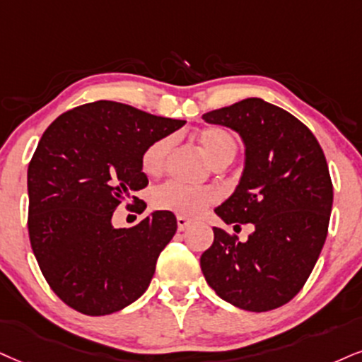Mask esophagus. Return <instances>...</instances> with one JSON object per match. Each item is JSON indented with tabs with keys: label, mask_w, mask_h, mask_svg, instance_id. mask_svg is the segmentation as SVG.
Returning a JSON list of instances; mask_svg holds the SVG:
<instances>
[{
	"label": "esophagus",
	"mask_w": 362,
	"mask_h": 362,
	"mask_svg": "<svg viewBox=\"0 0 362 362\" xmlns=\"http://www.w3.org/2000/svg\"><path fill=\"white\" fill-rule=\"evenodd\" d=\"M176 221H177V230L180 231L186 230V226L191 225V220H188V218H185V216H177Z\"/></svg>",
	"instance_id": "34e87169"
}]
</instances>
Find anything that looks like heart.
<instances>
[{
  "label": "heart",
  "mask_w": 362,
  "mask_h": 362,
  "mask_svg": "<svg viewBox=\"0 0 362 362\" xmlns=\"http://www.w3.org/2000/svg\"><path fill=\"white\" fill-rule=\"evenodd\" d=\"M198 142L213 166L231 163L238 151L235 136L223 127H204L198 134ZM173 146V137H160L151 142L141 156V169L147 176H159L166 166V159ZM216 199V193L209 188L191 186L181 181H168L154 191L153 203L158 209H166L180 216H198Z\"/></svg>",
  "instance_id": "1"
}]
</instances>
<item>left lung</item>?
Masks as SVG:
<instances>
[{
  "label": "left lung",
  "mask_w": 362,
  "mask_h": 362,
  "mask_svg": "<svg viewBox=\"0 0 362 362\" xmlns=\"http://www.w3.org/2000/svg\"><path fill=\"white\" fill-rule=\"evenodd\" d=\"M203 119L240 132L247 147L240 185L215 213L226 225L255 226L247 242L215 226L203 275L223 300L274 310L300 292L327 236L332 181L324 151L305 124L257 97Z\"/></svg>",
  "instance_id": "obj_1"
}]
</instances>
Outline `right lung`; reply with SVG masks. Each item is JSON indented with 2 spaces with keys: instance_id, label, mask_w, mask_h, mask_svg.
<instances>
[{
  "instance_id": "obj_1",
  "label": "right lung",
  "mask_w": 362,
  "mask_h": 362,
  "mask_svg": "<svg viewBox=\"0 0 362 362\" xmlns=\"http://www.w3.org/2000/svg\"><path fill=\"white\" fill-rule=\"evenodd\" d=\"M181 126L185 120L97 100L58 115L43 132L28 166V235L45 280L69 307L107 315L149 287L176 216L154 211L117 230L112 215L124 202L146 208L132 196L149 182L141 156Z\"/></svg>"
}]
</instances>
